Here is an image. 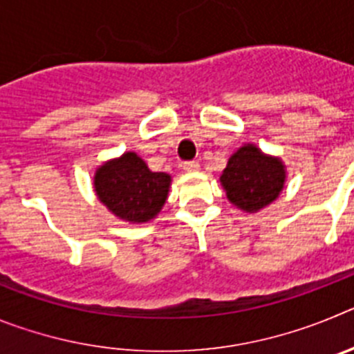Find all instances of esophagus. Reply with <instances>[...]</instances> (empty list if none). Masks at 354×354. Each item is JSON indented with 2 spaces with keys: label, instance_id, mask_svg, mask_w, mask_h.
Masks as SVG:
<instances>
[{
  "label": "esophagus",
  "instance_id": "obj_1",
  "mask_svg": "<svg viewBox=\"0 0 354 354\" xmlns=\"http://www.w3.org/2000/svg\"><path fill=\"white\" fill-rule=\"evenodd\" d=\"M183 168H184V170H186V171H196V170H198V168H200V165H198V162H196V161H186V162H184V165H183Z\"/></svg>",
  "mask_w": 354,
  "mask_h": 354
}]
</instances>
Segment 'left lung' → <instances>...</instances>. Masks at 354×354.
I'll return each mask as SVG.
<instances>
[{
	"label": "left lung",
	"instance_id": "1",
	"mask_svg": "<svg viewBox=\"0 0 354 354\" xmlns=\"http://www.w3.org/2000/svg\"><path fill=\"white\" fill-rule=\"evenodd\" d=\"M286 165L246 143L228 158L220 177L227 198L241 211L257 212L278 198L286 184Z\"/></svg>",
	"mask_w": 354,
	"mask_h": 354
}]
</instances>
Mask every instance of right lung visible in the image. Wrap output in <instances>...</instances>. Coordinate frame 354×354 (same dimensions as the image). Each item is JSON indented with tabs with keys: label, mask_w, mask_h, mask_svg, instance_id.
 <instances>
[{
	"label": "right lung",
	"mask_w": 354,
	"mask_h": 354,
	"mask_svg": "<svg viewBox=\"0 0 354 354\" xmlns=\"http://www.w3.org/2000/svg\"><path fill=\"white\" fill-rule=\"evenodd\" d=\"M171 177L149 170L136 152L109 159L95 170L97 198L117 218L129 223H145L158 216L167 202Z\"/></svg>",
	"instance_id": "obj_1"
}]
</instances>
